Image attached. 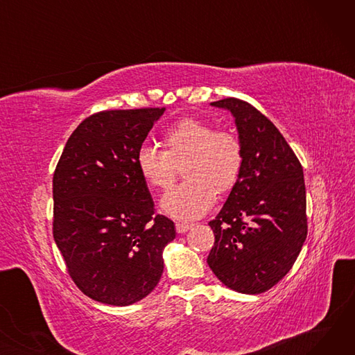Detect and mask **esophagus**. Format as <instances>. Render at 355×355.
I'll use <instances>...</instances> for the list:
<instances>
[{
	"mask_svg": "<svg viewBox=\"0 0 355 355\" xmlns=\"http://www.w3.org/2000/svg\"><path fill=\"white\" fill-rule=\"evenodd\" d=\"M175 229H177V232H178L180 234H182V233L189 232V230L191 229V225H190V223H177Z\"/></svg>",
	"mask_w": 355,
	"mask_h": 355,
	"instance_id": "esophagus-1",
	"label": "esophagus"
}]
</instances>
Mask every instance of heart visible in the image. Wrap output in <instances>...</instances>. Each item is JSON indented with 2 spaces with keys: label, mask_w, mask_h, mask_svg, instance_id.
<instances>
[{
  "label": "heart",
  "mask_w": 355,
  "mask_h": 355,
  "mask_svg": "<svg viewBox=\"0 0 355 355\" xmlns=\"http://www.w3.org/2000/svg\"><path fill=\"white\" fill-rule=\"evenodd\" d=\"M164 151L141 145L135 165L149 187L166 191L174 184L178 166L187 180L168 193L161 209L178 220H196L211 210L218 194L229 193L243 168V146L229 130H216L207 121L184 118L162 135Z\"/></svg>",
  "instance_id": "b5f03b06"
}]
</instances>
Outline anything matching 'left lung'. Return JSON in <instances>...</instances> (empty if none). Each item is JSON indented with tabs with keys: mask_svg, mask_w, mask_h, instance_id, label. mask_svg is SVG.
I'll list each match as a JSON object with an SVG mask.
<instances>
[{
	"mask_svg": "<svg viewBox=\"0 0 355 355\" xmlns=\"http://www.w3.org/2000/svg\"><path fill=\"white\" fill-rule=\"evenodd\" d=\"M210 105L233 115L243 168L209 223L216 240L207 263L227 288L262 293L291 270L305 243L304 170L277 128L250 103L227 98Z\"/></svg>",
	"mask_w": 355,
	"mask_h": 355,
	"instance_id": "left-lung-1",
	"label": "left lung"
}]
</instances>
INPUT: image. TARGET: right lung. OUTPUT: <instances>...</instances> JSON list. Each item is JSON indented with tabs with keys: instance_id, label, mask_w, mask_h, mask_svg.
<instances>
[{
	"instance_id": "obj_1",
	"label": "right lung",
	"mask_w": 355,
	"mask_h": 355,
	"mask_svg": "<svg viewBox=\"0 0 355 355\" xmlns=\"http://www.w3.org/2000/svg\"><path fill=\"white\" fill-rule=\"evenodd\" d=\"M165 107L103 110L70 135L53 175V237L78 288L132 305L158 285L174 223L154 214L135 157Z\"/></svg>"
}]
</instances>
